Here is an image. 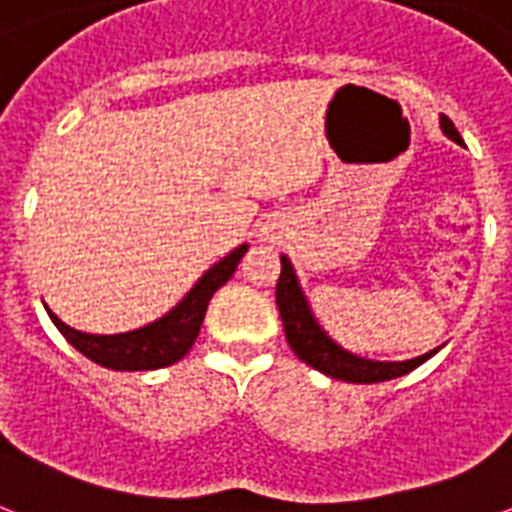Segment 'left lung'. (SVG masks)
<instances>
[{"instance_id":"8db88e82","label":"left lung","mask_w":512,"mask_h":512,"mask_svg":"<svg viewBox=\"0 0 512 512\" xmlns=\"http://www.w3.org/2000/svg\"><path fill=\"white\" fill-rule=\"evenodd\" d=\"M440 128L448 139L462 142V136L454 128V123L446 115L440 117ZM276 306L282 314L284 335L290 349L298 354V360L311 365L319 373H325L338 381H349V384H378V381H389V378H400L405 373H411L413 368H419L421 362H427L435 351H427L416 360L405 362H376L357 357L351 351L341 349L330 335L317 325V319L308 308V300L303 295L295 276V268L287 257H282V273H279V282H276Z\"/></svg>"}]
</instances>
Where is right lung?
I'll return each instance as SVG.
<instances>
[{"instance_id":"obj_1","label":"right lung","mask_w":512,"mask_h":512,"mask_svg":"<svg viewBox=\"0 0 512 512\" xmlns=\"http://www.w3.org/2000/svg\"><path fill=\"white\" fill-rule=\"evenodd\" d=\"M247 252V244L233 249L228 257H222L220 263L212 265L209 271L195 282V287L187 292L182 303L171 308L169 314L155 319L147 327L131 330V333L117 335H91L80 333L74 327L64 325L61 319L48 308L53 325L74 349L85 354L88 360L109 370H158L169 368L177 360H182L187 351L193 349L198 330L204 325L206 306L222 284L228 282L236 265Z\"/></svg>"}]
</instances>
